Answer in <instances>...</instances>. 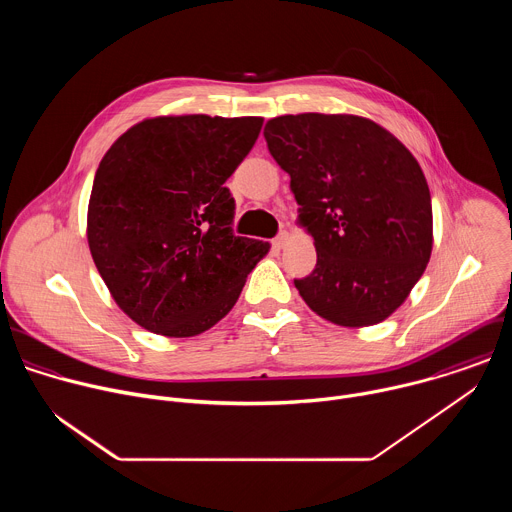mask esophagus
<instances>
[{
	"instance_id": "obj_1",
	"label": "esophagus",
	"mask_w": 512,
	"mask_h": 512,
	"mask_svg": "<svg viewBox=\"0 0 512 512\" xmlns=\"http://www.w3.org/2000/svg\"><path fill=\"white\" fill-rule=\"evenodd\" d=\"M285 241H287V235H285V233H279V235L271 241V245H273V249H283Z\"/></svg>"
}]
</instances>
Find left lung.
I'll return each mask as SVG.
<instances>
[{
	"label": "left lung",
	"instance_id": "left-lung-1",
	"mask_svg": "<svg viewBox=\"0 0 512 512\" xmlns=\"http://www.w3.org/2000/svg\"><path fill=\"white\" fill-rule=\"evenodd\" d=\"M263 135L318 253L314 271L294 279L300 296L338 326L383 322L431 255V196L417 160L354 115H281Z\"/></svg>",
	"mask_w": 512,
	"mask_h": 512
}]
</instances>
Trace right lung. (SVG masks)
I'll list each match as a JSON object with an SVG mask.
<instances>
[{"instance_id": "add662e5", "label": "right lung", "mask_w": 512, "mask_h": 512, "mask_svg": "<svg viewBox=\"0 0 512 512\" xmlns=\"http://www.w3.org/2000/svg\"><path fill=\"white\" fill-rule=\"evenodd\" d=\"M261 117H156L101 160L87 218L93 261L117 306L145 330L186 338L225 318L269 243L237 237L225 182Z\"/></svg>"}]
</instances>
